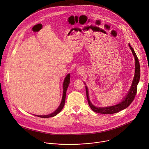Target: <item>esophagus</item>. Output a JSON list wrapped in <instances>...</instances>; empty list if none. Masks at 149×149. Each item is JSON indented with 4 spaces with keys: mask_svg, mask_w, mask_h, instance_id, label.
I'll return each instance as SVG.
<instances>
[{
    "mask_svg": "<svg viewBox=\"0 0 149 149\" xmlns=\"http://www.w3.org/2000/svg\"><path fill=\"white\" fill-rule=\"evenodd\" d=\"M77 73L79 74V75H84V74H85V71H84V70H83V69H82V68H78L77 69Z\"/></svg>",
    "mask_w": 149,
    "mask_h": 149,
    "instance_id": "esophagus-1",
    "label": "esophagus"
}]
</instances>
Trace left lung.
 <instances>
[{
	"instance_id": "left-lung-1",
	"label": "left lung",
	"mask_w": 149,
	"mask_h": 149,
	"mask_svg": "<svg viewBox=\"0 0 149 149\" xmlns=\"http://www.w3.org/2000/svg\"><path fill=\"white\" fill-rule=\"evenodd\" d=\"M129 46L132 50V52L133 54V56L134 57L135 59V72H134V78L132 83V86L130 88L129 91L127 93L125 97L121 101H120L117 104L112 105V106H109V107H97V106L94 105L90 98H89V94H88V87L86 86V84L84 82V84L86 85V94H87V98L88 100V104L91 109L95 113H100V114H111L114 113H118L126 108H127L131 104L132 101H133L136 94L137 93V85L139 84L140 77V63L138 59V58L133 49V48L131 47L130 44H129Z\"/></svg>"
}]
</instances>
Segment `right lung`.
Returning <instances> with one entry per match:
<instances>
[{"label":"right lung","instance_id":"obj_1","mask_svg":"<svg viewBox=\"0 0 149 149\" xmlns=\"http://www.w3.org/2000/svg\"><path fill=\"white\" fill-rule=\"evenodd\" d=\"M70 74H68L65 78L64 81H63V94H62V98L61 104L59 105L58 109L54 112H53L49 114H48V115H43V116L35 115V116L39 117H41V118H49V117H54L56 115H57L59 112H61V111L62 110V109L63 107V106H64V105H65L66 93H67V88H68V86L70 84Z\"/></svg>","mask_w":149,"mask_h":149}]
</instances>
